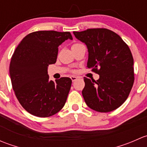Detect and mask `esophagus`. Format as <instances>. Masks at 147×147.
<instances>
[{
	"instance_id": "34e87169",
	"label": "esophagus",
	"mask_w": 147,
	"mask_h": 147,
	"mask_svg": "<svg viewBox=\"0 0 147 147\" xmlns=\"http://www.w3.org/2000/svg\"><path fill=\"white\" fill-rule=\"evenodd\" d=\"M70 78H71V80H72V82H75V81L77 79H78V78H77V77H75V76H71Z\"/></svg>"
}]
</instances>
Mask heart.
<instances>
[{
  "instance_id": "b5f03b06",
  "label": "heart",
  "mask_w": 147,
  "mask_h": 147,
  "mask_svg": "<svg viewBox=\"0 0 147 147\" xmlns=\"http://www.w3.org/2000/svg\"><path fill=\"white\" fill-rule=\"evenodd\" d=\"M77 45V44H74V45Z\"/></svg>"
}]
</instances>
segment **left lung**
Instances as JSON below:
<instances>
[{
  "label": "left lung",
  "instance_id": "obj_1",
  "mask_svg": "<svg viewBox=\"0 0 147 147\" xmlns=\"http://www.w3.org/2000/svg\"><path fill=\"white\" fill-rule=\"evenodd\" d=\"M73 33L88 49L87 67L100 75L97 81L84 78L82 93L86 104L99 112L117 109L127 99L134 81L129 47L119 35L106 28Z\"/></svg>",
  "mask_w": 147,
  "mask_h": 147
}]
</instances>
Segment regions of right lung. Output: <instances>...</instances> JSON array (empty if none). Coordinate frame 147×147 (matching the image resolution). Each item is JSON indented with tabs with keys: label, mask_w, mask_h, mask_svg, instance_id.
<instances>
[{
	"label": "right lung",
	"mask_w": 147,
	"mask_h": 147,
	"mask_svg": "<svg viewBox=\"0 0 147 147\" xmlns=\"http://www.w3.org/2000/svg\"><path fill=\"white\" fill-rule=\"evenodd\" d=\"M69 32L42 30L26 35L16 47L10 63L12 86L18 100L34 116L48 117L64 107L72 80L61 78L49 80L47 67L56 63L58 46Z\"/></svg>",
	"instance_id": "add662e5"
}]
</instances>
